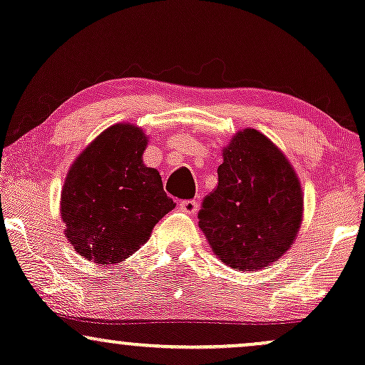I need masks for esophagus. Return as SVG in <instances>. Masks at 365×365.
<instances>
[{
	"instance_id": "esophagus-1",
	"label": "esophagus",
	"mask_w": 365,
	"mask_h": 365,
	"mask_svg": "<svg viewBox=\"0 0 365 365\" xmlns=\"http://www.w3.org/2000/svg\"><path fill=\"white\" fill-rule=\"evenodd\" d=\"M179 208H181L184 214L195 215L196 210H198V202L196 200H186V202L179 203Z\"/></svg>"
}]
</instances>
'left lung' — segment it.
<instances>
[{"mask_svg": "<svg viewBox=\"0 0 365 365\" xmlns=\"http://www.w3.org/2000/svg\"><path fill=\"white\" fill-rule=\"evenodd\" d=\"M222 158L198 226L220 262L235 271H260L297 240L304 219L300 179L286 155L252 128L237 130Z\"/></svg>", "mask_w": 365, "mask_h": 365, "instance_id": "1", "label": "left lung"}]
</instances>
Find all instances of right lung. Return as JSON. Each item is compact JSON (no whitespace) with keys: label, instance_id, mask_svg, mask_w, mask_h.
Instances as JSON below:
<instances>
[{"label":"right lung","instance_id":"right-lung-1","mask_svg":"<svg viewBox=\"0 0 365 365\" xmlns=\"http://www.w3.org/2000/svg\"><path fill=\"white\" fill-rule=\"evenodd\" d=\"M148 136L134 124L105 129L77 155L60 198L65 237L86 260L120 264L150 240L175 203L143 153Z\"/></svg>","mask_w":365,"mask_h":365}]
</instances>
